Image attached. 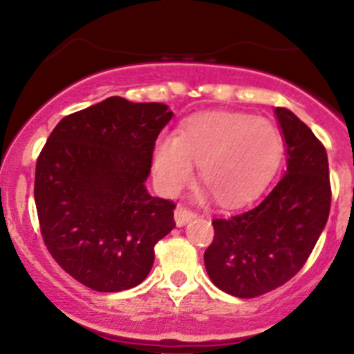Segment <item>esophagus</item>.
Returning <instances> with one entry per match:
<instances>
[{
    "label": "esophagus",
    "instance_id": "esophagus-1",
    "mask_svg": "<svg viewBox=\"0 0 354 354\" xmlns=\"http://www.w3.org/2000/svg\"><path fill=\"white\" fill-rule=\"evenodd\" d=\"M193 218H196V213L188 208H185V206L178 205L176 209H174V221H176L178 226H185L186 223L191 221Z\"/></svg>",
    "mask_w": 354,
    "mask_h": 354
}]
</instances>
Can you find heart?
I'll return each instance as SVG.
<instances>
[{"instance_id":"1","label":"heart","mask_w":354,"mask_h":354,"mask_svg":"<svg viewBox=\"0 0 354 354\" xmlns=\"http://www.w3.org/2000/svg\"><path fill=\"white\" fill-rule=\"evenodd\" d=\"M283 148L281 131L271 121L243 113H209L186 121L180 136L158 141L154 171L161 188L174 193L193 176V160L219 203L239 205L265 188Z\"/></svg>"}]
</instances>
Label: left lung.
<instances>
[{"label": "left lung", "mask_w": 354, "mask_h": 354, "mask_svg": "<svg viewBox=\"0 0 354 354\" xmlns=\"http://www.w3.org/2000/svg\"><path fill=\"white\" fill-rule=\"evenodd\" d=\"M286 141V174L258 205L214 218L205 266L219 290L256 298L283 286L304 266L331 206L328 154L306 124L276 108Z\"/></svg>", "instance_id": "left-lung-1"}]
</instances>
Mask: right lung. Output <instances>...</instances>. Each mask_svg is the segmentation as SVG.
Masks as SVG:
<instances>
[{
    "label": "right lung",
    "mask_w": 354,
    "mask_h": 354,
    "mask_svg": "<svg viewBox=\"0 0 354 354\" xmlns=\"http://www.w3.org/2000/svg\"><path fill=\"white\" fill-rule=\"evenodd\" d=\"M171 116L163 103L111 96L64 116L39 153L35 203L43 241L91 290L138 286L151 271L154 245L176 226V205L145 188Z\"/></svg>",
    "instance_id": "right-lung-1"
}]
</instances>
